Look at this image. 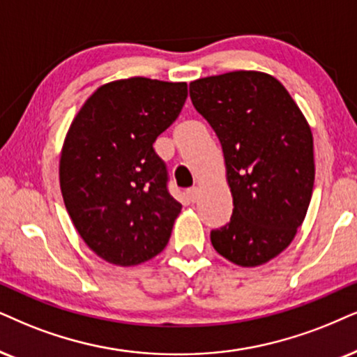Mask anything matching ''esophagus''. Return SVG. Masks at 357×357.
<instances>
[{"label": "esophagus", "mask_w": 357, "mask_h": 357, "mask_svg": "<svg viewBox=\"0 0 357 357\" xmlns=\"http://www.w3.org/2000/svg\"><path fill=\"white\" fill-rule=\"evenodd\" d=\"M186 196H188V199L191 201V202H196V201H197V197H199V189H197V188H191V189H188V191H186Z\"/></svg>", "instance_id": "obj_1"}]
</instances>
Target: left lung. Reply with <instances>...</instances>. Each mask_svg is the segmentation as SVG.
I'll return each mask as SVG.
<instances>
[{
  "instance_id": "1",
  "label": "left lung",
  "mask_w": 357,
  "mask_h": 357,
  "mask_svg": "<svg viewBox=\"0 0 357 357\" xmlns=\"http://www.w3.org/2000/svg\"><path fill=\"white\" fill-rule=\"evenodd\" d=\"M192 105L222 145L234 211L211 232L218 254L257 267L290 245L314 184L313 135L287 89L255 70L189 84Z\"/></svg>"
}]
</instances>
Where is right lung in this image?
Listing matches in <instances>:
<instances>
[{"mask_svg":"<svg viewBox=\"0 0 357 357\" xmlns=\"http://www.w3.org/2000/svg\"><path fill=\"white\" fill-rule=\"evenodd\" d=\"M186 82L132 77L102 85L67 132L59 179L89 249L121 267L165 249L181 204L153 143L181 114Z\"/></svg>","mask_w":357,"mask_h":357,"instance_id":"obj_1","label":"right lung"}]
</instances>
